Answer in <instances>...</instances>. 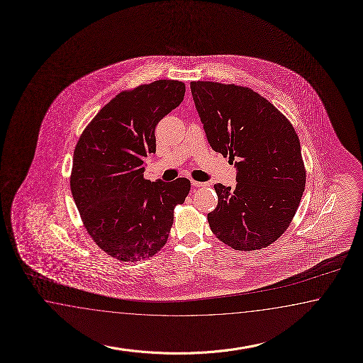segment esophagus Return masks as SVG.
I'll return each mask as SVG.
<instances>
[{
    "instance_id": "obj_1",
    "label": "esophagus",
    "mask_w": 363,
    "mask_h": 363,
    "mask_svg": "<svg viewBox=\"0 0 363 363\" xmlns=\"http://www.w3.org/2000/svg\"><path fill=\"white\" fill-rule=\"evenodd\" d=\"M191 186L193 187H203V186H206L204 182H199V181H191Z\"/></svg>"
}]
</instances>
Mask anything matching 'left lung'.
<instances>
[{
	"label": "left lung",
	"instance_id": "8db88e82",
	"mask_svg": "<svg viewBox=\"0 0 363 363\" xmlns=\"http://www.w3.org/2000/svg\"><path fill=\"white\" fill-rule=\"evenodd\" d=\"M195 108L213 151L229 155L237 185L216 184L211 230L240 251L258 250L289 226L306 184L298 135L286 117L255 91L191 82Z\"/></svg>",
	"mask_w": 363,
	"mask_h": 363
}]
</instances>
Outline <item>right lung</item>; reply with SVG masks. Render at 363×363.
I'll list each match as a JSON object with an SVG mask.
<instances>
[{
    "instance_id": "right-lung-1",
    "label": "right lung",
    "mask_w": 363,
    "mask_h": 363,
    "mask_svg": "<svg viewBox=\"0 0 363 363\" xmlns=\"http://www.w3.org/2000/svg\"><path fill=\"white\" fill-rule=\"evenodd\" d=\"M185 83L169 79L123 91L97 113L74 150L70 187L83 224L108 255L122 262L153 257L167 243L173 211L190 181L145 179L156 151L155 128L182 103Z\"/></svg>"
}]
</instances>
